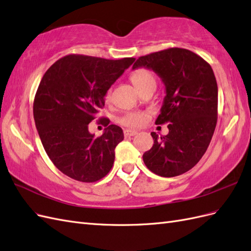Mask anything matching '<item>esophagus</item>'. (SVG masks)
I'll use <instances>...</instances> for the list:
<instances>
[{
    "label": "esophagus",
    "instance_id": "1",
    "mask_svg": "<svg viewBox=\"0 0 251 251\" xmlns=\"http://www.w3.org/2000/svg\"><path fill=\"white\" fill-rule=\"evenodd\" d=\"M138 132L135 130H125V135L126 136H135Z\"/></svg>",
    "mask_w": 251,
    "mask_h": 251
}]
</instances>
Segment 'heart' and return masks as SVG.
Returning <instances> with one entry per match:
<instances>
[{"label":"heart","mask_w":251,"mask_h":251,"mask_svg":"<svg viewBox=\"0 0 251 251\" xmlns=\"http://www.w3.org/2000/svg\"><path fill=\"white\" fill-rule=\"evenodd\" d=\"M131 80L138 91H140L144 87L150 86V85H155L156 83L155 75L150 70L144 69V68H141V69L134 71L131 75ZM111 97H112V90H109L107 92V100H111ZM146 119H147V115L144 113L130 112V113H126L123 117H120L118 121L119 124H121L123 126H130V127H137L142 126L144 124V121H146Z\"/></svg>","instance_id":"1"}]
</instances>
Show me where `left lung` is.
Returning <instances> with one entry per match:
<instances>
[{
  "mask_svg": "<svg viewBox=\"0 0 251 251\" xmlns=\"http://www.w3.org/2000/svg\"><path fill=\"white\" fill-rule=\"evenodd\" d=\"M153 70L165 96L156 125L169 123V134L151 132L154 144L143 154L147 168L161 177L193 169L206 151L218 115V86L210 65L196 53L169 48L139 57L133 66Z\"/></svg>",
  "mask_w": 251,
  "mask_h": 251,
  "instance_id": "1",
  "label": "left lung"
}]
</instances>
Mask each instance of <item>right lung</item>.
Returning <instances> with one entry per match:
<instances>
[{"mask_svg": "<svg viewBox=\"0 0 251 251\" xmlns=\"http://www.w3.org/2000/svg\"><path fill=\"white\" fill-rule=\"evenodd\" d=\"M135 58L105 59L70 54L44 74L33 102V117L43 147L63 174L81 182L103 178L113 166L115 148L124 140L123 128L109 125L100 137L89 124L104 96Z\"/></svg>", "mask_w": 251, "mask_h": 251, "instance_id": "1", "label": "right lung"}]
</instances>
